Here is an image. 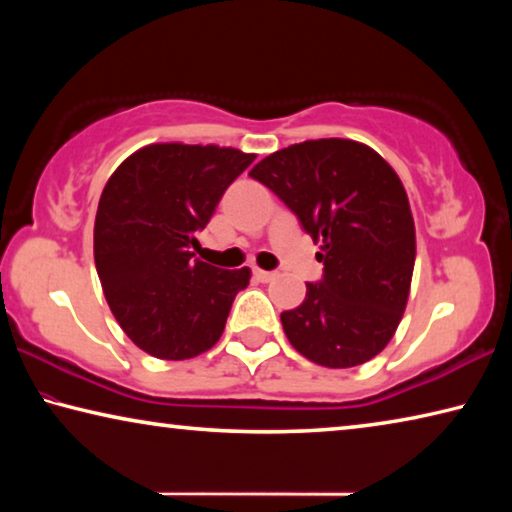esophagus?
Here are the masks:
<instances>
[{
    "label": "esophagus",
    "instance_id": "obj_1",
    "mask_svg": "<svg viewBox=\"0 0 512 512\" xmlns=\"http://www.w3.org/2000/svg\"><path fill=\"white\" fill-rule=\"evenodd\" d=\"M253 275L257 277L259 282H271V280H275V273H273V271H264V268H255Z\"/></svg>",
    "mask_w": 512,
    "mask_h": 512
}]
</instances>
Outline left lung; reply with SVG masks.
Returning a JSON list of instances; mask_svg holds the SVG:
<instances>
[{
    "label": "left lung",
    "instance_id": "obj_1",
    "mask_svg": "<svg viewBox=\"0 0 512 512\" xmlns=\"http://www.w3.org/2000/svg\"><path fill=\"white\" fill-rule=\"evenodd\" d=\"M250 176L287 203L320 241L325 275L307 284L282 327L302 357L352 368L391 343L415 264V223L400 176L368 144L327 137L275 151Z\"/></svg>",
    "mask_w": 512,
    "mask_h": 512
}]
</instances>
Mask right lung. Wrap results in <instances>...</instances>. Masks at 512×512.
<instances>
[{
  "label": "right lung",
  "mask_w": 512,
  "mask_h": 512,
  "mask_svg": "<svg viewBox=\"0 0 512 512\" xmlns=\"http://www.w3.org/2000/svg\"><path fill=\"white\" fill-rule=\"evenodd\" d=\"M255 153L232 146L158 142L108 178L94 219V264L112 316L137 348L185 361L221 339L250 268L225 271L189 248L228 185Z\"/></svg>",
  "instance_id": "obj_1"
}]
</instances>
